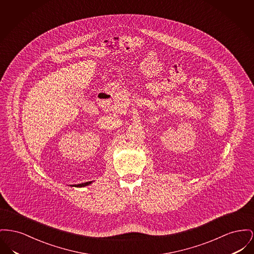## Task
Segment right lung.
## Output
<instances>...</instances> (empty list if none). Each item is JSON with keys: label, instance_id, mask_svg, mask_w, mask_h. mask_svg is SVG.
Segmentation results:
<instances>
[{"label": "right lung", "instance_id": "right-lung-1", "mask_svg": "<svg viewBox=\"0 0 254 254\" xmlns=\"http://www.w3.org/2000/svg\"><path fill=\"white\" fill-rule=\"evenodd\" d=\"M93 181H88V182H84V183H79V184H74V185H71L73 187H85V186H88L89 184H91Z\"/></svg>", "mask_w": 254, "mask_h": 254}]
</instances>
